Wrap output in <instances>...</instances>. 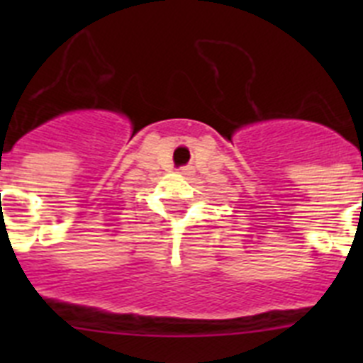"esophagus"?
I'll list each match as a JSON object with an SVG mask.
<instances>
[{"label":"esophagus","mask_w":363,"mask_h":363,"mask_svg":"<svg viewBox=\"0 0 363 363\" xmlns=\"http://www.w3.org/2000/svg\"><path fill=\"white\" fill-rule=\"evenodd\" d=\"M179 174H182V176H191L192 174V167H182V169H179Z\"/></svg>","instance_id":"34e87169"}]
</instances>
